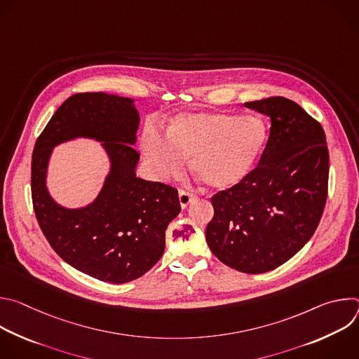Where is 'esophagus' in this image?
<instances>
[{
	"label": "esophagus",
	"instance_id": "1",
	"mask_svg": "<svg viewBox=\"0 0 359 359\" xmlns=\"http://www.w3.org/2000/svg\"><path fill=\"white\" fill-rule=\"evenodd\" d=\"M196 197L191 194V193H187V191H184V190H180L179 191V201H180V208L182 209H186L187 206H189V203L191 201V200H194Z\"/></svg>",
	"mask_w": 359,
	"mask_h": 359
}]
</instances>
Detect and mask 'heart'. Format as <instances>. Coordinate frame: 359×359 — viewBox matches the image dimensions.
I'll return each mask as SVG.
<instances>
[{
    "label": "heart",
    "instance_id": "b5f03b06",
    "mask_svg": "<svg viewBox=\"0 0 359 359\" xmlns=\"http://www.w3.org/2000/svg\"><path fill=\"white\" fill-rule=\"evenodd\" d=\"M269 130L259 116L224 112L176 115L165 140L149 133L143 151L161 179L179 176L191 158L193 172L212 189L224 190L244 180L260 159Z\"/></svg>",
    "mask_w": 359,
    "mask_h": 359
}]
</instances>
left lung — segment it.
<instances>
[{"mask_svg":"<svg viewBox=\"0 0 359 359\" xmlns=\"http://www.w3.org/2000/svg\"><path fill=\"white\" fill-rule=\"evenodd\" d=\"M244 107L270 118V136L248 176L212 197L206 240L226 266L262 274L288 262L318 227L330 155L323 126L295 102L273 96Z\"/></svg>","mask_w":359,"mask_h":359,"instance_id":"8db88e82","label":"left lung"}]
</instances>
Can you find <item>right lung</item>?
<instances>
[{"label": "right lung", "mask_w": 359, "mask_h": 359, "mask_svg": "<svg viewBox=\"0 0 359 359\" xmlns=\"http://www.w3.org/2000/svg\"><path fill=\"white\" fill-rule=\"evenodd\" d=\"M139 121L133 99L76 93L50 118L32 151V204L43 236L69 266L111 284L136 280L159 262L168 224L180 213L175 187L136 177ZM76 137L104 141L111 170L90 205L67 210L50 197L46 170L52 149Z\"/></svg>", "instance_id": "obj_1"}]
</instances>
